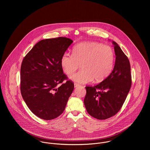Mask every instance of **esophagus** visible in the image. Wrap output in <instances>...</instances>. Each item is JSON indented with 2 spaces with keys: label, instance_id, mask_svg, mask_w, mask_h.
I'll return each mask as SVG.
<instances>
[{
  "label": "esophagus",
  "instance_id": "obj_1",
  "mask_svg": "<svg viewBox=\"0 0 150 150\" xmlns=\"http://www.w3.org/2000/svg\"><path fill=\"white\" fill-rule=\"evenodd\" d=\"M74 87L75 88H76V87H78V86H80V84H77V83H74Z\"/></svg>",
  "mask_w": 150,
  "mask_h": 150
}]
</instances>
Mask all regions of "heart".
Returning a JSON list of instances; mask_svg holds the SVG:
<instances>
[{
  "label": "heart",
  "mask_w": 150,
  "mask_h": 150,
  "mask_svg": "<svg viewBox=\"0 0 150 150\" xmlns=\"http://www.w3.org/2000/svg\"><path fill=\"white\" fill-rule=\"evenodd\" d=\"M115 61L113 49L108 45L98 42H84L76 45L73 55L64 52L61 58L62 70L71 75L80 67L81 70L71 75L73 81L80 84L104 80L111 72Z\"/></svg>",
  "instance_id": "heart-1"
}]
</instances>
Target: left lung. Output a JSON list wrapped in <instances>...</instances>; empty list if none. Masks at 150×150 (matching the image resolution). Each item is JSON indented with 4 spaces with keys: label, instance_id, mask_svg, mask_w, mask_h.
Wrapping results in <instances>:
<instances>
[{
    "label": "left lung",
    "instance_id": "1",
    "mask_svg": "<svg viewBox=\"0 0 150 150\" xmlns=\"http://www.w3.org/2000/svg\"><path fill=\"white\" fill-rule=\"evenodd\" d=\"M112 44L116 56L113 70L100 83L86 86V110L98 120L109 118L120 110L132 85L128 58L117 43L112 42Z\"/></svg>",
    "mask_w": 150,
    "mask_h": 150
}]
</instances>
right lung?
Here are the masks:
<instances>
[{"mask_svg": "<svg viewBox=\"0 0 150 150\" xmlns=\"http://www.w3.org/2000/svg\"><path fill=\"white\" fill-rule=\"evenodd\" d=\"M72 43L64 37L42 40L23 59L22 96L30 110L44 120L62 114L74 89V83L68 80L61 64L62 55Z\"/></svg>", "mask_w": 150, "mask_h": 150, "instance_id": "add662e5", "label": "right lung"}]
</instances>
